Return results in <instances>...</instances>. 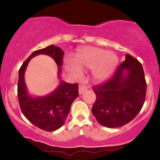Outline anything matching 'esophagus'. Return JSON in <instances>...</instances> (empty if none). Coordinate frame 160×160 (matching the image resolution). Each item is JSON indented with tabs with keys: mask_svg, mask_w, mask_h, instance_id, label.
<instances>
[{
	"mask_svg": "<svg viewBox=\"0 0 160 160\" xmlns=\"http://www.w3.org/2000/svg\"><path fill=\"white\" fill-rule=\"evenodd\" d=\"M87 90H88V88L86 87V86L80 85V87H79V94H80V95L83 94V93L86 92Z\"/></svg>",
	"mask_w": 160,
	"mask_h": 160,
	"instance_id": "34e87169",
	"label": "esophagus"
}]
</instances>
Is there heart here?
I'll return each mask as SVG.
<instances>
[{"instance_id":"heart-1","label":"heart","mask_w":160,"mask_h":160,"mask_svg":"<svg viewBox=\"0 0 160 160\" xmlns=\"http://www.w3.org/2000/svg\"><path fill=\"white\" fill-rule=\"evenodd\" d=\"M119 59L113 52L98 47H86L75 55L74 63L66 65L68 71L75 77H80L81 71L93 69L95 80L102 82L108 80L117 68Z\"/></svg>"}]
</instances>
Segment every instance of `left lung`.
Instances as JSON below:
<instances>
[{
    "label": "left lung",
    "instance_id": "obj_1",
    "mask_svg": "<svg viewBox=\"0 0 160 160\" xmlns=\"http://www.w3.org/2000/svg\"><path fill=\"white\" fill-rule=\"evenodd\" d=\"M96 101L92 112L98 123L108 128L127 124L144 103L147 83L141 64L131 55L119 66L113 76L93 87Z\"/></svg>",
    "mask_w": 160,
    "mask_h": 160
}]
</instances>
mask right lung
I'll use <instances>...</instances> for the list:
<instances>
[{"label": "right lung", "instance_id": "add662e5", "mask_svg": "<svg viewBox=\"0 0 160 160\" xmlns=\"http://www.w3.org/2000/svg\"><path fill=\"white\" fill-rule=\"evenodd\" d=\"M52 57L58 65V78L61 79L62 58L64 52L54 45L33 52L24 62L19 71L18 99L22 113L33 125L40 129L53 132L62 127L68 115L74 99L78 97V84L68 83L60 80L59 85L50 94L46 96H31L25 84V72L31 58L38 55Z\"/></svg>", "mask_w": 160, "mask_h": 160}]
</instances>
